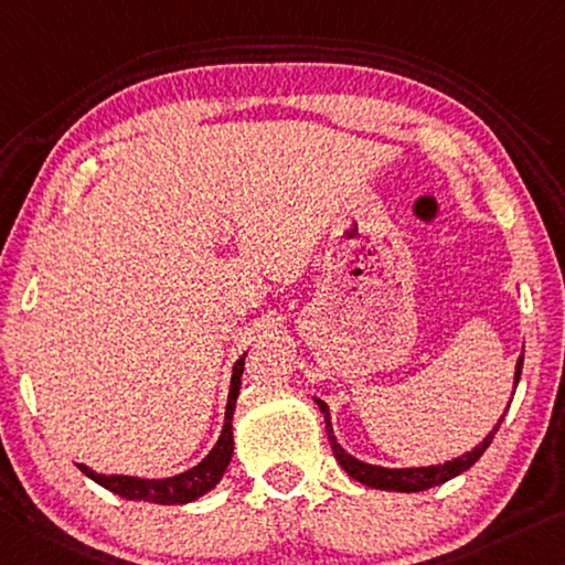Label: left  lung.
Masks as SVG:
<instances>
[{
	"instance_id": "left-lung-1",
	"label": "left lung",
	"mask_w": 565,
	"mask_h": 565,
	"mask_svg": "<svg viewBox=\"0 0 565 565\" xmlns=\"http://www.w3.org/2000/svg\"><path fill=\"white\" fill-rule=\"evenodd\" d=\"M521 370H523V354H521V360H518V366H515V387H518V380H521ZM317 405L321 409V415H324L327 437H329L331 452H334L337 462L347 470V476H352L354 480H360L362 486H370V488H377V490H397V492H419V490L443 486V482H447L450 478L460 476V472L472 468V465L480 460V455L488 450V445L492 443V437H495L500 423H503V417H500V423L492 427V433L486 437V440H482L472 452H465L462 458H455V460L445 462V465H429V468H399V470H392V468H380V465H366L362 460L352 458V455H349V452H344L342 445L337 443L334 429H331L329 407L321 399H317Z\"/></svg>"
}]
</instances>
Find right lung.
Returning <instances> with one entry per match:
<instances>
[{
    "mask_svg": "<svg viewBox=\"0 0 565 565\" xmlns=\"http://www.w3.org/2000/svg\"><path fill=\"white\" fill-rule=\"evenodd\" d=\"M244 360L246 354L234 364V377H231V390H228V405H226V423H223L221 437L213 450L205 455V458L195 465V468L181 472L175 478L166 480H142V478H130V476H97L87 468V465H77L79 470L85 472L89 480H95L97 486L105 490L115 492L125 500H146V503H160V505H181L191 503V500L201 498L211 488L218 486V480L226 472L231 455H234V429H231V419H234V407L236 397L241 390V374H244Z\"/></svg>",
    "mask_w": 565,
    "mask_h": 565,
    "instance_id": "obj_1",
    "label": "right lung"
}]
</instances>
